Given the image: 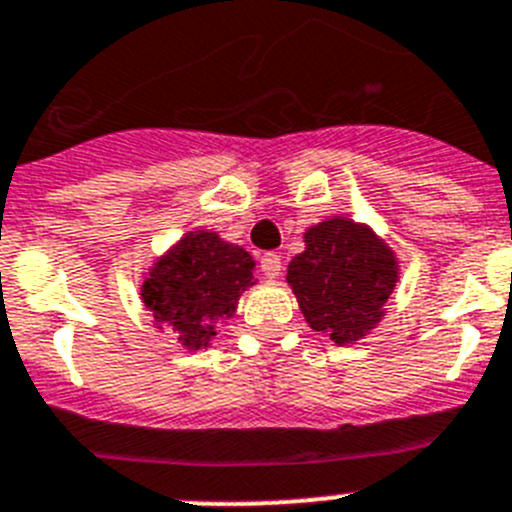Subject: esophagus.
I'll return each mask as SVG.
<instances>
[{"label": "esophagus", "instance_id": "1", "mask_svg": "<svg viewBox=\"0 0 512 512\" xmlns=\"http://www.w3.org/2000/svg\"><path fill=\"white\" fill-rule=\"evenodd\" d=\"M261 271H264L266 279H276L281 274V256L276 253H264L261 256Z\"/></svg>", "mask_w": 512, "mask_h": 512}]
</instances>
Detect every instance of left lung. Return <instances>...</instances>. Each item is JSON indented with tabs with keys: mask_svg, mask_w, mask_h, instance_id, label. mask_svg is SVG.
Listing matches in <instances>:
<instances>
[{
	"mask_svg": "<svg viewBox=\"0 0 512 512\" xmlns=\"http://www.w3.org/2000/svg\"><path fill=\"white\" fill-rule=\"evenodd\" d=\"M304 243L287 269L304 320L337 345L368 335L396 289L398 261L391 248L350 218L312 225Z\"/></svg>",
	"mask_w": 512,
	"mask_h": 512,
	"instance_id": "8db88e82",
	"label": "left lung"
}]
</instances>
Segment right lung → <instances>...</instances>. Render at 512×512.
<instances>
[{"label": "right lung", "mask_w": 512, "mask_h": 512, "mask_svg": "<svg viewBox=\"0 0 512 512\" xmlns=\"http://www.w3.org/2000/svg\"><path fill=\"white\" fill-rule=\"evenodd\" d=\"M253 259L218 233L192 231L157 261L142 284L144 307L190 350L208 348L215 325L233 317L253 284Z\"/></svg>", "instance_id": "1"}]
</instances>
